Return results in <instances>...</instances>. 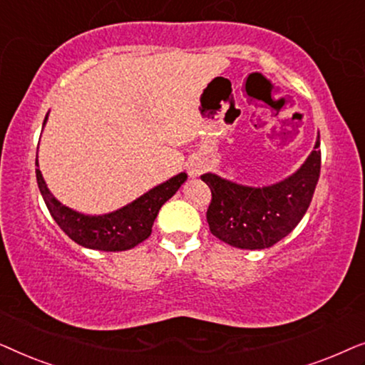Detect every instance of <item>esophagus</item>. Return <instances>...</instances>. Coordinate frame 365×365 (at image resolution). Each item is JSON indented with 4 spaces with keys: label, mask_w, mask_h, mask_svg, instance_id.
Masks as SVG:
<instances>
[{
    "label": "esophagus",
    "mask_w": 365,
    "mask_h": 365,
    "mask_svg": "<svg viewBox=\"0 0 365 365\" xmlns=\"http://www.w3.org/2000/svg\"><path fill=\"white\" fill-rule=\"evenodd\" d=\"M206 169H207V163L204 161L202 158H194V159H191V163H189L187 173L191 178H197V176H201Z\"/></svg>",
    "instance_id": "obj_1"
}]
</instances>
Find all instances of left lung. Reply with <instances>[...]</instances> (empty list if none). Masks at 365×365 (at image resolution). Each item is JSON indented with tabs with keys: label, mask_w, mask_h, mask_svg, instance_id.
<instances>
[{
	"label": "left lung",
	"mask_w": 365,
	"mask_h": 365,
	"mask_svg": "<svg viewBox=\"0 0 365 365\" xmlns=\"http://www.w3.org/2000/svg\"><path fill=\"white\" fill-rule=\"evenodd\" d=\"M321 138L292 176L264 187L242 186L217 174H202L211 189L207 207L211 232L229 246L266 249L281 241L301 222L321 174Z\"/></svg>",
	"instance_id": "1"
}]
</instances>
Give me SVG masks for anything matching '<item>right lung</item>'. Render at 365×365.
Here are the masks:
<instances>
[{"label":"right lung","instance_id":"obj_1","mask_svg":"<svg viewBox=\"0 0 365 365\" xmlns=\"http://www.w3.org/2000/svg\"><path fill=\"white\" fill-rule=\"evenodd\" d=\"M46 121L48 114L44 118L43 126ZM186 179V173H179L178 176L153 187L151 191L143 194L136 201L126 204L118 211L101 214V216H88V214L73 211L71 207L59 202L48 189L41 171L36 169L39 192L46 202L49 214L64 234H68L79 246L109 252L128 251L151 236L154 219H156L159 209L168 199L176 194Z\"/></svg>","mask_w":365,"mask_h":365}]
</instances>
